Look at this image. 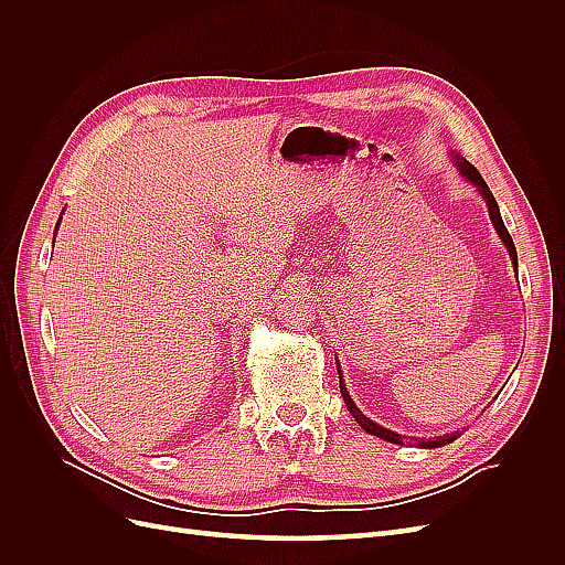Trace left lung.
<instances>
[{
    "instance_id": "left-lung-1",
    "label": "left lung",
    "mask_w": 565,
    "mask_h": 565,
    "mask_svg": "<svg viewBox=\"0 0 565 565\" xmlns=\"http://www.w3.org/2000/svg\"><path fill=\"white\" fill-rule=\"evenodd\" d=\"M452 162H455V167L459 169V174L465 177V179H467V181H469V183L476 188L478 195H481V198L486 200V204H488V214H490V221H492V226H494V231H498L500 241L504 243V247H507V252H509V259H511V264H514V268H519V256H516V247H514V241H511V235H509V231H507V226H504L502 214H500V207H498V200L492 198V193H490L488 183L483 181V177H481V174L476 172V167H471V164H469L465 158L459 156V152H455V156H452ZM337 372H339V388H341V398H344V403H347V407H349V413H351V417L358 422V426H363V429H365L367 434L377 436V438H382V440H386V443H396V446H403V438H405V436H401V434H396V431L386 429V426H382V424H377V422H372L367 415H363V409L353 403L351 393L347 391V384H344V374H341L339 361H337ZM457 438H459V431H455V434H446V436H438V438H413V440H415V446H417V448L431 450V448L448 446V443H452V440H457Z\"/></svg>"
}]
</instances>
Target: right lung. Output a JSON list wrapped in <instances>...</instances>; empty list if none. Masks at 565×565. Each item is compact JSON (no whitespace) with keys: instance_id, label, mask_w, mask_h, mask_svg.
I'll list each match as a JSON object with an SVG mask.
<instances>
[{"instance_id":"right-lung-1","label":"right lung","mask_w":565,"mask_h":565,"mask_svg":"<svg viewBox=\"0 0 565 565\" xmlns=\"http://www.w3.org/2000/svg\"><path fill=\"white\" fill-rule=\"evenodd\" d=\"M58 224H61V218H58ZM58 224H56V228H58Z\"/></svg>"}]
</instances>
